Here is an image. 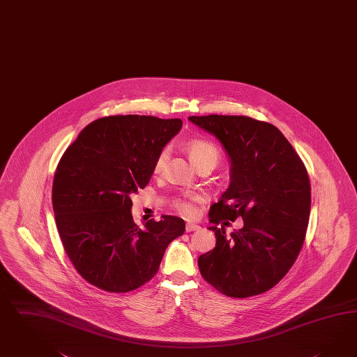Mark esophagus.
<instances>
[{
  "label": "esophagus",
  "instance_id": "obj_1",
  "mask_svg": "<svg viewBox=\"0 0 357 357\" xmlns=\"http://www.w3.org/2000/svg\"><path fill=\"white\" fill-rule=\"evenodd\" d=\"M196 230H200V226H199V225H195V223H187V225H185V231L191 232L196 231Z\"/></svg>",
  "mask_w": 357,
  "mask_h": 357
}]
</instances>
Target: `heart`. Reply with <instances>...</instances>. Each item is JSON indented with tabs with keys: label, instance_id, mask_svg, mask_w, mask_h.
Segmentation results:
<instances>
[{
	"label": "heart",
	"instance_id": "obj_1",
	"mask_svg": "<svg viewBox=\"0 0 357 357\" xmlns=\"http://www.w3.org/2000/svg\"><path fill=\"white\" fill-rule=\"evenodd\" d=\"M188 152H190L193 162L197 166L204 164V162H212V164L217 165L220 161V152H218L217 146L213 145L212 143H209V142H205V140H192L188 144ZM167 157H169L167 149H164V151L160 152V154L157 155L155 162H154V173L160 174L164 172ZM197 199L199 197L195 196V195H188L187 197H183V199L174 200V206L181 214L190 217L195 213L193 202H196Z\"/></svg>",
	"mask_w": 357,
	"mask_h": 357
}]
</instances>
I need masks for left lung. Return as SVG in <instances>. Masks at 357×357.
Listing matches in <instances>:
<instances>
[{"label":"left lung","mask_w":357,"mask_h":357,"mask_svg":"<svg viewBox=\"0 0 357 357\" xmlns=\"http://www.w3.org/2000/svg\"><path fill=\"white\" fill-rule=\"evenodd\" d=\"M215 136L231 165V183L211 206L215 247L199 257L213 287L230 298L273 289L299 256L310 213V183L299 154L275 126L244 116H190ZM245 225L227 237L224 226ZM221 224L220 228L216 226Z\"/></svg>","instance_id":"1"}]
</instances>
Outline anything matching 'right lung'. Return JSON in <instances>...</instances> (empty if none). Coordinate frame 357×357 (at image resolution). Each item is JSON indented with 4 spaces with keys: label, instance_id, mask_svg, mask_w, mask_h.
<instances>
[{
    "label": "right lung",
    "instance_id": "right-lung-1",
    "mask_svg": "<svg viewBox=\"0 0 357 357\" xmlns=\"http://www.w3.org/2000/svg\"><path fill=\"white\" fill-rule=\"evenodd\" d=\"M181 128L179 118L104 116L61 157L52 190L58 234L77 273L98 289H139L183 235L182 218L162 215L140 227L131 214V196L149 183L157 155Z\"/></svg>",
    "mask_w": 357,
    "mask_h": 357
}]
</instances>
